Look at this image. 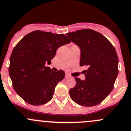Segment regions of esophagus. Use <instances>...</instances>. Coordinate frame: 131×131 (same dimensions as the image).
<instances>
[{
    "mask_svg": "<svg viewBox=\"0 0 131 131\" xmlns=\"http://www.w3.org/2000/svg\"><path fill=\"white\" fill-rule=\"evenodd\" d=\"M71 77V75L70 74H68V73H66L65 75V78H70V77Z\"/></svg>",
    "mask_w": 131,
    "mask_h": 131,
    "instance_id": "esophagus-1",
    "label": "esophagus"
}]
</instances>
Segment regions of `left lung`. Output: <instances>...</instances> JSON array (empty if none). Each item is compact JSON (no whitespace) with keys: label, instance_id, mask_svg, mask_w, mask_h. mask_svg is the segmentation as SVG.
<instances>
[{"label":"left lung","instance_id":"obj_1","mask_svg":"<svg viewBox=\"0 0 131 131\" xmlns=\"http://www.w3.org/2000/svg\"><path fill=\"white\" fill-rule=\"evenodd\" d=\"M67 36L81 49L80 66L88 67L84 81L75 77L76 85L70 90V96L81 106L99 104L113 90L118 73L116 50L105 36L92 29L70 32Z\"/></svg>","mask_w":131,"mask_h":131}]
</instances>
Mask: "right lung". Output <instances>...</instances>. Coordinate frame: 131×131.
Segmentation results:
<instances>
[{
  "instance_id": "add662e5",
  "label": "right lung",
  "mask_w": 131,
  "mask_h": 131,
  "mask_svg": "<svg viewBox=\"0 0 131 131\" xmlns=\"http://www.w3.org/2000/svg\"><path fill=\"white\" fill-rule=\"evenodd\" d=\"M70 42L64 34L38 30L25 35L14 47L9 73L14 90L25 102L40 106L52 99L65 73L54 72L45 63H51L57 49Z\"/></svg>"
}]
</instances>
